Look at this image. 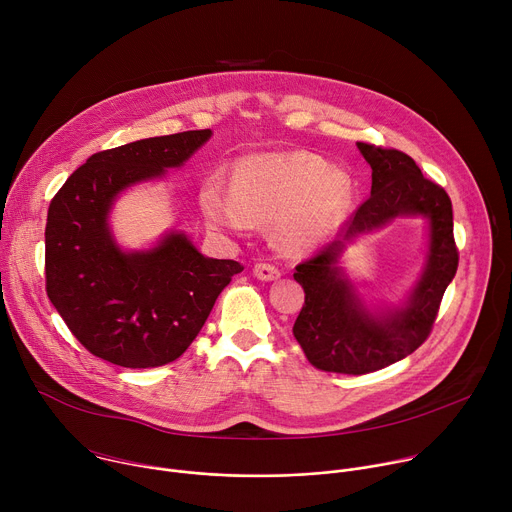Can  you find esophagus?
I'll list each match as a JSON object with an SVG mask.
<instances>
[{
    "instance_id": "esophagus-1",
    "label": "esophagus",
    "mask_w": 512,
    "mask_h": 512,
    "mask_svg": "<svg viewBox=\"0 0 512 512\" xmlns=\"http://www.w3.org/2000/svg\"><path fill=\"white\" fill-rule=\"evenodd\" d=\"M253 275H255L257 279H261V281H273V279L279 277V269L273 267V265H269V263H257V265L253 267Z\"/></svg>"
}]
</instances>
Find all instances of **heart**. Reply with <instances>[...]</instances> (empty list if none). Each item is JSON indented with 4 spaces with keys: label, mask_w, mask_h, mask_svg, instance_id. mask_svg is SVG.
Segmentation results:
<instances>
[{
    "label": "heart",
    "mask_w": 512,
    "mask_h": 512,
    "mask_svg": "<svg viewBox=\"0 0 512 512\" xmlns=\"http://www.w3.org/2000/svg\"><path fill=\"white\" fill-rule=\"evenodd\" d=\"M354 182L344 170L308 152L261 156L237 166L233 190L212 178L200 206L214 229L245 233L253 221L273 223L275 239L289 253L326 245L354 206Z\"/></svg>",
    "instance_id": "b5f03b06"
}]
</instances>
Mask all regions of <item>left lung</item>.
Masks as SVG:
<instances>
[{"label":"left lung","mask_w":512,"mask_h":512,"mask_svg":"<svg viewBox=\"0 0 512 512\" xmlns=\"http://www.w3.org/2000/svg\"><path fill=\"white\" fill-rule=\"evenodd\" d=\"M356 145L373 170L371 198L358 206L338 239L302 261L294 273L306 294L294 336L316 369L342 375L373 373L417 350L429 336L458 269L452 200L446 190L423 178L407 154L362 141ZM397 215H423L428 221L426 265L401 307L371 311L359 300L339 259L346 244Z\"/></svg>","instance_id":"left-lung-1"}]
</instances>
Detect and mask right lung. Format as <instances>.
I'll use <instances>...</instances> for the list:
<instances>
[{"label":"right lung","instance_id":"1","mask_svg":"<svg viewBox=\"0 0 512 512\" xmlns=\"http://www.w3.org/2000/svg\"><path fill=\"white\" fill-rule=\"evenodd\" d=\"M210 129L139 139L93 154L56 192L46 223V294L95 356L125 369L176 360L243 265L204 257L180 233L123 251L109 212L127 188L158 180L210 139Z\"/></svg>","mask_w":512,"mask_h":512}]
</instances>
